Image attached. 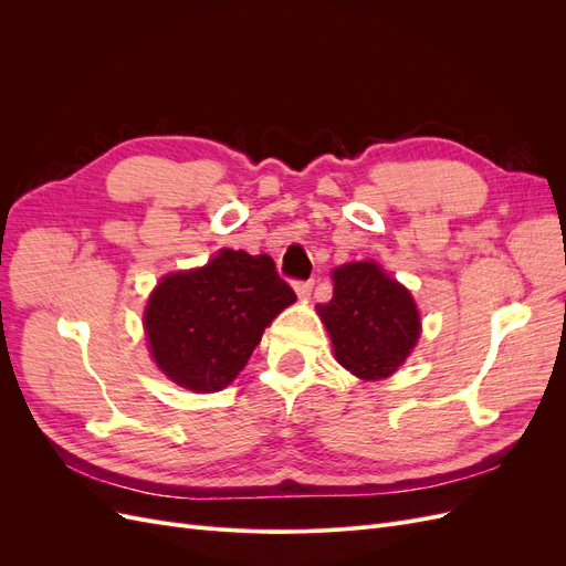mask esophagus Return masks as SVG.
Here are the masks:
<instances>
[{"label":"esophagus","instance_id":"34e87169","mask_svg":"<svg viewBox=\"0 0 566 566\" xmlns=\"http://www.w3.org/2000/svg\"><path fill=\"white\" fill-rule=\"evenodd\" d=\"M312 287H314V281H300V283H295V293L302 302H306L312 295Z\"/></svg>","mask_w":566,"mask_h":566}]
</instances>
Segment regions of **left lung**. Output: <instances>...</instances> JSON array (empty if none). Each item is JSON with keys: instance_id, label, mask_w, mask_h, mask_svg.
I'll return each instance as SVG.
<instances>
[{"instance_id": "obj_1", "label": "left lung", "mask_w": 566, "mask_h": 566, "mask_svg": "<svg viewBox=\"0 0 566 566\" xmlns=\"http://www.w3.org/2000/svg\"><path fill=\"white\" fill-rule=\"evenodd\" d=\"M333 300L316 314L333 342L335 361L364 382L387 380L413 354L422 318L410 290L375 260L331 271Z\"/></svg>"}]
</instances>
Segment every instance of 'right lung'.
<instances>
[{"mask_svg":"<svg viewBox=\"0 0 566 566\" xmlns=\"http://www.w3.org/2000/svg\"><path fill=\"white\" fill-rule=\"evenodd\" d=\"M295 293L269 254L221 248L208 264L165 273L144 306L153 364L196 394L229 387Z\"/></svg>","mask_w":566,"mask_h":566,"instance_id":"add662e5","label":"right lung"}]
</instances>
